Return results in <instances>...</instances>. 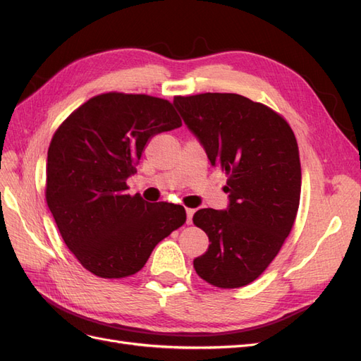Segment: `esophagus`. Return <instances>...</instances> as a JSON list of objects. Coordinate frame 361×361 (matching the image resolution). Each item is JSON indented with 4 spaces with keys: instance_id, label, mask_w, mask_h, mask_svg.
I'll list each match as a JSON object with an SVG mask.
<instances>
[{
    "instance_id": "esophagus-1",
    "label": "esophagus",
    "mask_w": 361,
    "mask_h": 361,
    "mask_svg": "<svg viewBox=\"0 0 361 361\" xmlns=\"http://www.w3.org/2000/svg\"><path fill=\"white\" fill-rule=\"evenodd\" d=\"M192 215H194V209H190V207H187V223L188 224L192 223Z\"/></svg>"
}]
</instances>
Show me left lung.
Instances as JSON below:
<instances>
[{"mask_svg":"<svg viewBox=\"0 0 361 361\" xmlns=\"http://www.w3.org/2000/svg\"><path fill=\"white\" fill-rule=\"evenodd\" d=\"M173 104L212 166L227 174V209L192 216L211 243L194 269L216 288L245 286L277 256L297 216V138L280 114L241 94L176 96Z\"/></svg>","mask_w":361,"mask_h":361,"instance_id":"1","label":"left lung"}]
</instances>
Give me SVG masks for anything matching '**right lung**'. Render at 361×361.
Segmentation results:
<instances>
[{"mask_svg":"<svg viewBox=\"0 0 361 361\" xmlns=\"http://www.w3.org/2000/svg\"><path fill=\"white\" fill-rule=\"evenodd\" d=\"M182 126L173 104L147 94L104 93L75 110L48 149L47 203L64 244L102 279L133 276L179 228L183 206L126 192L149 140Z\"/></svg>","mask_w":361,"mask_h":361,"instance_id":"add662e5","label":"right lung"}]
</instances>
